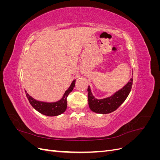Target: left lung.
<instances>
[{
	"label": "left lung",
	"mask_w": 160,
	"mask_h": 160,
	"mask_svg": "<svg viewBox=\"0 0 160 160\" xmlns=\"http://www.w3.org/2000/svg\"><path fill=\"white\" fill-rule=\"evenodd\" d=\"M133 84V77L123 88L116 91L112 95L106 98L96 99L88 86V102L90 109L97 113L108 114L117 109L129 95Z\"/></svg>",
	"instance_id": "8db88e82"
}]
</instances>
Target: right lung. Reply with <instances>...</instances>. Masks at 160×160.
<instances>
[{"instance_id":"add662e5","label":"right lung","mask_w":160,"mask_h":160,"mask_svg":"<svg viewBox=\"0 0 160 160\" xmlns=\"http://www.w3.org/2000/svg\"><path fill=\"white\" fill-rule=\"evenodd\" d=\"M75 79L72 81L70 87L65 91L62 98L55 102H45V101H38L32 98L25 91L27 98L32 107L40 113L47 116H51V117L59 115L64 113L67 109V98L75 88Z\"/></svg>"}]
</instances>
